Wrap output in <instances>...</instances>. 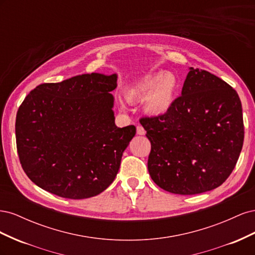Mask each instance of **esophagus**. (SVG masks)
<instances>
[{
	"mask_svg": "<svg viewBox=\"0 0 255 255\" xmlns=\"http://www.w3.org/2000/svg\"><path fill=\"white\" fill-rule=\"evenodd\" d=\"M137 134L138 135H144L145 129L141 126H137Z\"/></svg>",
	"mask_w": 255,
	"mask_h": 255,
	"instance_id": "esophagus-1",
	"label": "esophagus"
}]
</instances>
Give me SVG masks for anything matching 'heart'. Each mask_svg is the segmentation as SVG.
I'll list each match as a JSON object with an SVG mask.
<instances>
[{
  "mask_svg": "<svg viewBox=\"0 0 255 255\" xmlns=\"http://www.w3.org/2000/svg\"><path fill=\"white\" fill-rule=\"evenodd\" d=\"M177 88V80L169 72L163 74H154L144 79L137 86L130 88L128 98L130 101L143 99L145 96L144 110L151 115L165 114L170 109L175 91Z\"/></svg>",
  "mask_w": 255,
  "mask_h": 255,
  "instance_id": "obj_1",
  "label": "heart"
}]
</instances>
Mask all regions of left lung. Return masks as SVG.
Here are the masks:
<instances>
[{"label":"left lung","mask_w":255,"mask_h":255,"mask_svg":"<svg viewBox=\"0 0 255 255\" xmlns=\"http://www.w3.org/2000/svg\"><path fill=\"white\" fill-rule=\"evenodd\" d=\"M139 122L151 142V179L172 194L197 195L220 186L232 173L244 144L236 90L198 68H189L182 96L170 109Z\"/></svg>","instance_id":"obj_1"}]
</instances>
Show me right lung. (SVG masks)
I'll return each instance as SVG.
<instances>
[{
    "label": "right lung",
    "instance_id": "1",
    "mask_svg": "<svg viewBox=\"0 0 255 255\" xmlns=\"http://www.w3.org/2000/svg\"><path fill=\"white\" fill-rule=\"evenodd\" d=\"M116 87V74L91 73L29 92L17 112L16 141L30 181L68 199L95 197L110 186L136 134L134 126L115 125Z\"/></svg>",
    "mask_w": 255,
    "mask_h": 255
}]
</instances>
